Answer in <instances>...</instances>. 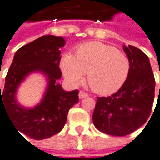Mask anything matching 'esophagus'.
<instances>
[{"label":"esophagus","instance_id":"esophagus-1","mask_svg":"<svg viewBox=\"0 0 160 160\" xmlns=\"http://www.w3.org/2000/svg\"><path fill=\"white\" fill-rule=\"evenodd\" d=\"M78 96H79V98L82 99V98H87L89 95L87 94V93H85L84 91H79V94H78Z\"/></svg>","mask_w":160,"mask_h":160}]
</instances>
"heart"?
Returning a JSON list of instances; mask_svg holds the SVG:
<instances>
[{
  "label": "heart",
  "mask_w": 160,
  "mask_h": 160,
  "mask_svg": "<svg viewBox=\"0 0 160 160\" xmlns=\"http://www.w3.org/2000/svg\"><path fill=\"white\" fill-rule=\"evenodd\" d=\"M61 69L73 85L83 81L87 73L92 90L111 94L123 86L130 72V61L115 47L99 42L81 45L73 55L66 53L61 59Z\"/></svg>",
  "instance_id": "obj_1"
}]
</instances>
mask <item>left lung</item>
<instances>
[{"instance_id":"obj_1","label":"left lung","mask_w":160,"mask_h":160,"mask_svg":"<svg viewBox=\"0 0 160 160\" xmlns=\"http://www.w3.org/2000/svg\"><path fill=\"white\" fill-rule=\"evenodd\" d=\"M123 49L130 61L128 78L111 97L98 98L92 116L98 130L120 137L133 132L146 122L155 92V79L148 57L132 45H124Z\"/></svg>"}]
</instances>
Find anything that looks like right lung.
I'll return each instance as SVG.
<instances>
[{
	"label": "right lung",
	"instance_id": "add662e5",
	"mask_svg": "<svg viewBox=\"0 0 160 160\" xmlns=\"http://www.w3.org/2000/svg\"><path fill=\"white\" fill-rule=\"evenodd\" d=\"M64 45L62 37L48 35L15 52L1 92V111L6 110L20 134L36 140L52 137L63 128L69 110L78 102V90L66 91L57 82L62 78L60 48ZM35 72L45 75L47 87L40 103L32 108H24L18 103L16 93L19 84Z\"/></svg>",
	"mask_w": 160,
	"mask_h": 160
}]
</instances>
